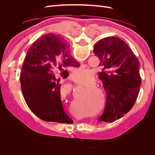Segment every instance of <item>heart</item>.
<instances>
[{"mask_svg": "<svg viewBox=\"0 0 155 155\" xmlns=\"http://www.w3.org/2000/svg\"><path fill=\"white\" fill-rule=\"evenodd\" d=\"M83 71L82 70H78L77 72H75L72 74V78L76 81H80L82 77V74H83ZM86 78V81L85 83L88 84V85H88L87 87L86 90L84 91L82 94V97L85 100H88L93 101L94 100H96L97 97V92H99L102 95L103 94V91L102 89L97 85H96V79L94 78V76H88V77H85V79ZM70 91H71V87H70L69 85H66L63 87L62 88V92H67V93H70Z\"/></svg>", "mask_w": 155, "mask_h": 155, "instance_id": "1", "label": "heart"}]
</instances>
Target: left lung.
I'll list each match as a JSON object with an SVG mask.
<instances>
[{
  "mask_svg": "<svg viewBox=\"0 0 155 155\" xmlns=\"http://www.w3.org/2000/svg\"><path fill=\"white\" fill-rule=\"evenodd\" d=\"M100 59L99 78L107 92V102L100 121L112 123L132 109L140 92V63L128 45L118 37H107L94 45Z\"/></svg>",
  "mask_w": 155,
  "mask_h": 155,
  "instance_id": "8db88e82",
  "label": "left lung"
}]
</instances>
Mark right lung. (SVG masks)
I'll return each mask as SVG.
<instances>
[{"label":"right lung","mask_w":155,"mask_h":155,"mask_svg":"<svg viewBox=\"0 0 155 155\" xmlns=\"http://www.w3.org/2000/svg\"><path fill=\"white\" fill-rule=\"evenodd\" d=\"M62 37L50 33L37 39L27 51L20 81L27 105L40 119L72 124L61 100L60 78L68 76L69 67H79Z\"/></svg>","instance_id":"add662e5"}]
</instances>
